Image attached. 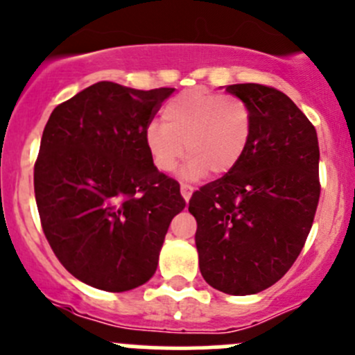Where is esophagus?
I'll list each match as a JSON object with an SVG mask.
<instances>
[{"label":"esophagus","instance_id":"obj_1","mask_svg":"<svg viewBox=\"0 0 355 355\" xmlns=\"http://www.w3.org/2000/svg\"><path fill=\"white\" fill-rule=\"evenodd\" d=\"M180 192H182V197H184V199L189 202L190 197H192L193 189L190 187V185H187V184H182V185H180Z\"/></svg>","mask_w":355,"mask_h":355}]
</instances>
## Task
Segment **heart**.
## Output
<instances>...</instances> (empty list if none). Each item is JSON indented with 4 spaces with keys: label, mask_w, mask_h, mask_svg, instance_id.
<instances>
[{
    "label": "heart",
    "mask_w": 355,
    "mask_h": 355,
    "mask_svg": "<svg viewBox=\"0 0 355 355\" xmlns=\"http://www.w3.org/2000/svg\"><path fill=\"white\" fill-rule=\"evenodd\" d=\"M252 134V114L243 100L202 89L175 96L163 109V122H151L144 143L153 165L175 170L190 153L182 178L196 180L212 170L225 175L243 156Z\"/></svg>",
    "instance_id": "obj_1"
}]
</instances>
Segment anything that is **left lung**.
Masks as SVG:
<instances>
[{
	"label": "left lung",
	"mask_w": 355,
	"mask_h": 355,
	"mask_svg": "<svg viewBox=\"0 0 355 355\" xmlns=\"http://www.w3.org/2000/svg\"><path fill=\"white\" fill-rule=\"evenodd\" d=\"M252 114L243 156L225 177L193 192L200 274L233 296L279 281L303 250L320 199L316 130L279 89L230 85Z\"/></svg>",
	"instance_id": "left-lung-1"
}]
</instances>
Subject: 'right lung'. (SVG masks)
I'll list each match as a JSON object with an SVG mask.
<instances>
[{
  "label": "right lung",
  "mask_w": 355,
  "mask_h": 355,
  "mask_svg": "<svg viewBox=\"0 0 355 355\" xmlns=\"http://www.w3.org/2000/svg\"><path fill=\"white\" fill-rule=\"evenodd\" d=\"M175 88L98 81L52 110L33 189L52 252L78 281L124 293L155 275L180 185L153 165L144 130Z\"/></svg>",
  "instance_id": "add662e5"
}]
</instances>
